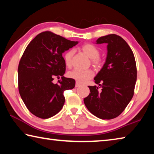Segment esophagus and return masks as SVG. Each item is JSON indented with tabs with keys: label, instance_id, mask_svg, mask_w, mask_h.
I'll use <instances>...</instances> for the list:
<instances>
[{
	"label": "esophagus",
	"instance_id": "1",
	"mask_svg": "<svg viewBox=\"0 0 154 154\" xmlns=\"http://www.w3.org/2000/svg\"><path fill=\"white\" fill-rule=\"evenodd\" d=\"M80 85H81V84H80V83H78L77 82H76V83H75V87H76V88H78V87H79V86H80Z\"/></svg>",
	"mask_w": 154,
	"mask_h": 154
}]
</instances>
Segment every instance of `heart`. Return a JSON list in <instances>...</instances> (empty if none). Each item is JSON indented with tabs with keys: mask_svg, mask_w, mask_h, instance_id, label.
<instances>
[{
	"mask_svg": "<svg viewBox=\"0 0 154 154\" xmlns=\"http://www.w3.org/2000/svg\"><path fill=\"white\" fill-rule=\"evenodd\" d=\"M82 49L83 53L92 59V62L93 65L96 67H99L101 65V60L98 58L100 56V50L99 49L92 44H85L82 47ZM73 49H70L67 51L64 55V60L65 64L68 67L71 66L72 59L74 55ZM68 76L71 79H75L76 82L80 83H83L88 82L94 76V72L90 69L81 70L78 69H75L72 71L68 72Z\"/></svg>",
	"mask_w": 154,
	"mask_h": 154,
	"instance_id": "obj_1",
	"label": "heart"
}]
</instances>
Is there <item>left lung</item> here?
<instances>
[{
	"instance_id": "1",
	"label": "left lung",
	"mask_w": 154,
	"mask_h": 154,
	"mask_svg": "<svg viewBox=\"0 0 154 154\" xmlns=\"http://www.w3.org/2000/svg\"><path fill=\"white\" fill-rule=\"evenodd\" d=\"M96 43L107 44V54L103 66L94 79L99 86H88L90 94L83 101L94 116L111 119L124 111L134 95L136 62L132 49L121 36L111 34L98 38Z\"/></svg>"
}]
</instances>
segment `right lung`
I'll use <instances>...</instances> for the list:
<instances>
[{"mask_svg": "<svg viewBox=\"0 0 154 154\" xmlns=\"http://www.w3.org/2000/svg\"><path fill=\"white\" fill-rule=\"evenodd\" d=\"M79 43L50 31L36 35L26 48L18 66V88L23 102L35 116L48 119L63 106L64 92L75 88V81L63 75L62 54ZM59 84H54V78Z\"/></svg>", "mask_w": 154, "mask_h": 154, "instance_id": "1", "label": "right lung"}]
</instances>
